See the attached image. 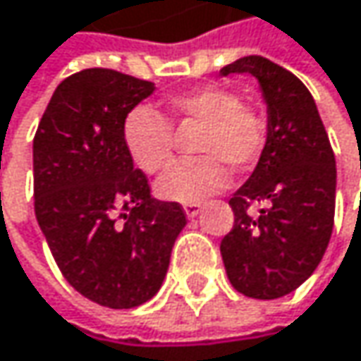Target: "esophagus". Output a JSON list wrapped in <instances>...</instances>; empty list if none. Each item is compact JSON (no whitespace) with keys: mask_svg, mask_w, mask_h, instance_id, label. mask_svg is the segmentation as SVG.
Segmentation results:
<instances>
[{"mask_svg":"<svg viewBox=\"0 0 361 361\" xmlns=\"http://www.w3.org/2000/svg\"><path fill=\"white\" fill-rule=\"evenodd\" d=\"M200 209H202V204L200 202H185L183 204V211H185V217H196L198 213H200Z\"/></svg>","mask_w":361,"mask_h":361,"instance_id":"1","label":"esophagus"}]
</instances>
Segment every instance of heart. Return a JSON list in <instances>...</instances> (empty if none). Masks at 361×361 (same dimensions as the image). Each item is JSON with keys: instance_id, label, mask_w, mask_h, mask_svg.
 <instances>
[{"instance_id": "1", "label": "heart", "mask_w": 361, "mask_h": 361, "mask_svg": "<svg viewBox=\"0 0 361 361\" xmlns=\"http://www.w3.org/2000/svg\"><path fill=\"white\" fill-rule=\"evenodd\" d=\"M165 114L152 106H135L123 123L125 146L135 165L150 176L167 171L176 161V129L200 127L196 161L176 167L159 181L161 198L196 202L221 190L228 171H249L267 142V118L259 109L243 104L240 96L221 85H207L165 98Z\"/></svg>"}]
</instances>
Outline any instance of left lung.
Listing matches in <instances>:
<instances>
[{"mask_svg":"<svg viewBox=\"0 0 361 361\" xmlns=\"http://www.w3.org/2000/svg\"><path fill=\"white\" fill-rule=\"evenodd\" d=\"M251 73L267 104V142L234 196V228L221 240L232 286L252 299H278L318 267L334 226V152L310 90L263 56H245L219 71ZM252 202L262 204L251 216Z\"/></svg>","mask_w":361,"mask_h":361,"instance_id":"8db88e82","label":"left lung"}]
</instances>
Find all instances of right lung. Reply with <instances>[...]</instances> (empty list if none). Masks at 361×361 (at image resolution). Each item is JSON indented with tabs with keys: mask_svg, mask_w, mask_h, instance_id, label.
<instances>
[{
	"mask_svg": "<svg viewBox=\"0 0 361 361\" xmlns=\"http://www.w3.org/2000/svg\"><path fill=\"white\" fill-rule=\"evenodd\" d=\"M154 83L85 68L54 92L33 140L35 217L66 282L90 301H150L185 226L180 202L157 200L133 167L123 123Z\"/></svg>",
	"mask_w": 361,
	"mask_h": 361,
	"instance_id": "1",
	"label": "right lung"
}]
</instances>
